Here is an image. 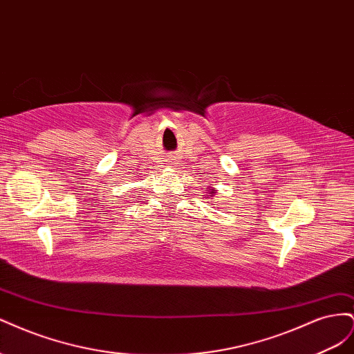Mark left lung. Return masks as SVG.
<instances>
[{"instance_id":"1","label":"left lung","mask_w":354,"mask_h":354,"mask_svg":"<svg viewBox=\"0 0 354 354\" xmlns=\"http://www.w3.org/2000/svg\"><path fill=\"white\" fill-rule=\"evenodd\" d=\"M214 194H217V192H216V189H209V196H212Z\"/></svg>"}]
</instances>
